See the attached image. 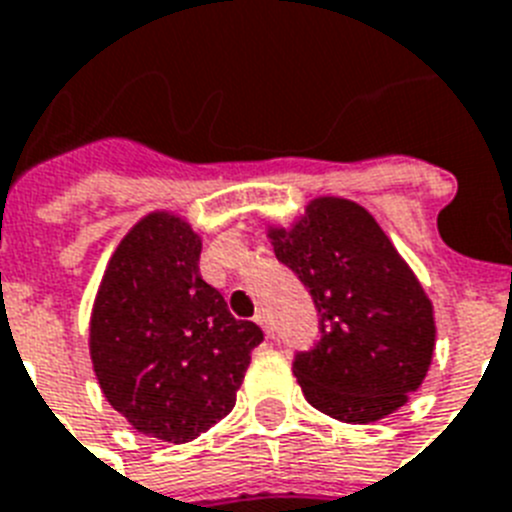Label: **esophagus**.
I'll return each mask as SVG.
<instances>
[{"label": "esophagus", "instance_id": "esophagus-1", "mask_svg": "<svg viewBox=\"0 0 512 512\" xmlns=\"http://www.w3.org/2000/svg\"><path fill=\"white\" fill-rule=\"evenodd\" d=\"M255 322H257V325H260V328L265 330V336L273 338V325H270V317H268V312H265V309H260V312H257Z\"/></svg>", "mask_w": 512, "mask_h": 512}]
</instances>
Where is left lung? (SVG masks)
<instances>
[{
	"label": "left lung",
	"instance_id": "obj_1",
	"mask_svg": "<svg viewBox=\"0 0 512 512\" xmlns=\"http://www.w3.org/2000/svg\"><path fill=\"white\" fill-rule=\"evenodd\" d=\"M268 239L320 312V341L294 362L309 406L346 424L406 406L435 354V304L375 216L317 195L289 226L268 223Z\"/></svg>",
	"mask_w": 512,
	"mask_h": 512
}]
</instances>
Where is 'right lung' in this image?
<instances>
[{"instance_id":"1","label":"right lung","mask_w":512,"mask_h":512,"mask_svg":"<svg viewBox=\"0 0 512 512\" xmlns=\"http://www.w3.org/2000/svg\"><path fill=\"white\" fill-rule=\"evenodd\" d=\"M203 236L150 210L122 236L98 283L88 349L103 398L140 435L190 442L234 409L263 341L200 278Z\"/></svg>"}]
</instances>
